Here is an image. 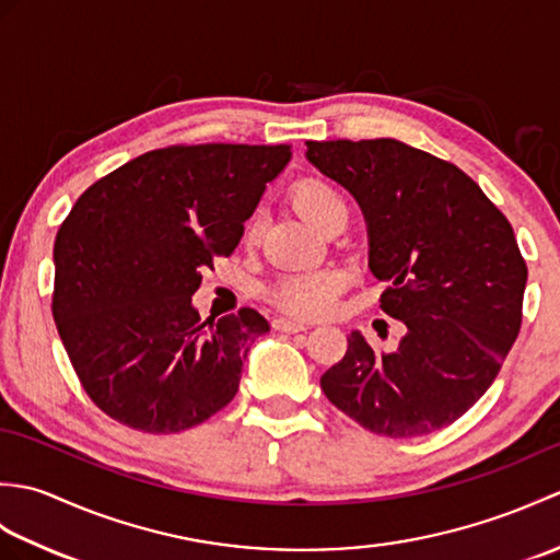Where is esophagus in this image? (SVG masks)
Wrapping results in <instances>:
<instances>
[{
	"label": "esophagus",
	"instance_id": "obj_1",
	"mask_svg": "<svg viewBox=\"0 0 560 560\" xmlns=\"http://www.w3.org/2000/svg\"><path fill=\"white\" fill-rule=\"evenodd\" d=\"M273 327L279 331H287V335H295V331H305L307 325L301 323V319H291V317H277L273 319Z\"/></svg>",
	"mask_w": 560,
	"mask_h": 560
}]
</instances>
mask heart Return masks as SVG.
<instances>
[{
  "label": "heart",
  "instance_id": "obj_1",
  "mask_svg": "<svg viewBox=\"0 0 560 560\" xmlns=\"http://www.w3.org/2000/svg\"><path fill=\"white\" fill-rule=\"evenodd\" d=\"M293 201L317 231H325L331 221L347 213V199L323 177H303L293 187ZM343 287H347V277L339 269L327 267L291 271L273 283L269 289V299L293 315L319 317L335 307L337 295L343 291Z\"/></svg>",
  "mask_w": 560,
  "mask_h": 560
}]
</instances>
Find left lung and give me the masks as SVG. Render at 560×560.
<instances>
[{"instance_id":"obj_1","label":"left lung","mask_w":560,"mask_h":560,"mask_svg":"<svg viewBox=\"0 0 560 560\" xmlns=\"http://www.w3.org/2000/svg\"><path fill=\"white\" fill-rule=\"evenodd\" d=\"M305 156L359 201L368 267L387 283L380 307L404 325L389 353L351 331L323 392L377 435L455 423L491 387L522 325L527 265L513 225L457 165L397 139L307 141Z\"/></svg>"}]
</instances>
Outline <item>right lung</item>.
Masks as SVG:
<instances>
[{
	"mask_svg": "<svg viewBox=\"0 0 560 560\" xmlns=\"http://www.w3.org/2000/svg\"><path fill=\"white\" fill-rule=\"evenodd\" d=\"M289 161V144L156 149L71 207L55 237L52 317L81 387L110 419L168 435L235 397L269 323L253 307L201 323L192 295Z\"/></svg>",
	"mask_w": 560,
	"mask_h": 560,
	"instance_id": "add662e5",
	"label": "right lung"
}]
</instances>
